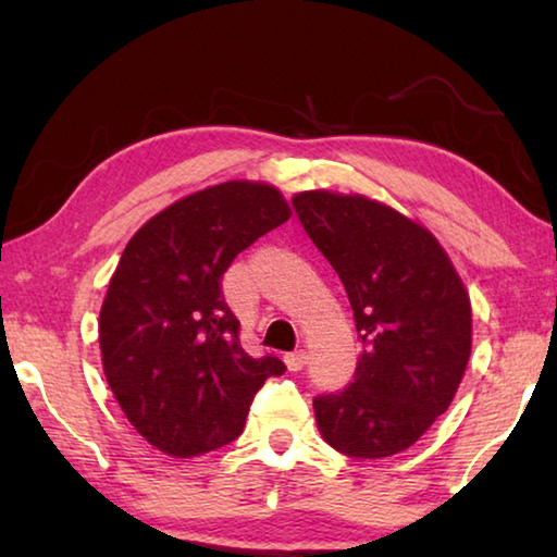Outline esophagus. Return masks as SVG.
Wrapping results in <instances>:
<instances>
[{
    "mask_svg": "<svg viewBox=\"0 0 557 557\" xmlns=\"http://www.w3.org/2000/svg\"><path fill=\"white\" fill-rule=\"evenodd\" d=\"M285 363H287L289 371H301L307 366V351H305V348H299V351L287 354Z\"/></svg>",
    "mask_w": 557,
    "mask_h": 557,
    "instance_id": "esophagus-1",
    "label": "esophagus"
}]
</instances>
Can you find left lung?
I'll return each instance as SVG.
<instances>
[{"label": "left lung", "mask_w": 557, "mask_h": 557, "mask_svg": "<svg viewBox=\"0 0 557 557\" xmlns=\"http://www.w3.org/2000/svg\"><path fill=\"white\" fill-rule=\"evenodd\" d=\"M292 206L342 277L363 344L348 388L314 398L319 432L348 457L398 455L449 408L465 375V282L435 235L391 206L324 188Z\"/></svg>", "instance_id": "1"}]
</instances>
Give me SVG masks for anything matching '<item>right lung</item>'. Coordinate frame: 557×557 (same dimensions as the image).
Returning <instances> with one entry per match:
<instances>
[{"mask_svg": "<svg viewBox=\"0 0 557 557\" xmlns=\"http://www.w3.org/2000/svg\"><path fill=\"white\" fill-rule=\"evenodd\" d=\"M292 215L275 186L225 182L184 196L127 243L100 309L102 371L125 418L178 459L240 435L275 356L252 358L225 305L223 272Z\"/></svg>", "mask_w": 557, "mask_h": 557, "instance_id": "add662e5", "label": "right lung"}]
</instances>
